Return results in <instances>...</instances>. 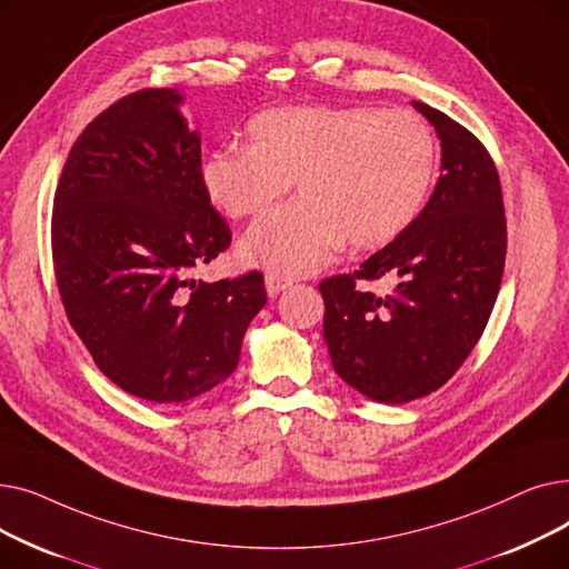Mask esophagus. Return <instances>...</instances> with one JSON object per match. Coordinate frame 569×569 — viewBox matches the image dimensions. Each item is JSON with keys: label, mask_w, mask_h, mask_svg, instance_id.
I'll return each mask as SVG.
<instances>
[{"label": "esophagus", "mask_w": 569, "mask_h": 569, "mask_svg": "<svg viewBox=\"0 0 569 569\" xmlns=\"http://www.w3.org/2000/svg\"><path fill=\"white\" fill-rule=\"evenodd\" d=\"M290 283H292V281H290L288 277H279V274H274V272L264 274V288H267V295H269V297H277V295H279L281 290H286Z\"/></svg>", "instance_id": "1"}]
</instances>
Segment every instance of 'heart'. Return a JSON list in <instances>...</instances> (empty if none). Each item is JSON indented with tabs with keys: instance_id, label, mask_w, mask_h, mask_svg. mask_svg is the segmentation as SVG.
Masks as SVG:
<instances>
[{
	"instance_id": "heart-1",
	"label": "heart",
	"mask_w": 569,
	"mask_h": 569,
	"mask_svg": "<svg viewBox=\"0 0 569 569\" xmlns=\"http://www.w3.org/2000/svg\"><path fill=\"white\" fill-rule=\"evenodd\" d=\"M436 140L410 110L373 106L272 108L249 122V147L228 144L200 168L204 193L230 219L262 214L292 182L302 193L256 221L242 258L279 277L330 262L348 242H395L422 212Z\"/></svg>"
}]
</instances>
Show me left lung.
I'll list each match as a JSON object with an SVG mask.
<instances>
[{
  "mask_svg": "<svg viewBox=\"0 0 569 569\" xmlns=\"http://www.w3.org/2000/svg\"><path fill=\"white\" fill-rule=\"evenodd\" d=\"M433 124L442 166L417 219L352 274L320 281L335 371L365 397L406 403L436 392L480 341L496 305L507 223L489 149L452 117L412 101ZM395 276L378 298L360 280Z\"/></svg>",
  "mask_w": 569,
  "mask_h": 569,
  "instance_id": "left-lung-1",
  "label": "left lung"
}]
</instances>
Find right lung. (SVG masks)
<instances>
[{"instance_id": "obj_1", "label": "right lung", "mask_w": 569, "mask_h": 569, "mask_svg": "<svg viewBox=\"0 0 569 569\" xmlns=\"http://www.w3.org/2000/svg\"><path fill=\"white\" fill-rule=\"evenodd\" d=\"M182 94L147 87L84 127L54 191L50 244L67 318L94 365L149 403L223 382L264 307L258 269L214 283L193 269L232 232L204 193Z\"/></svg>"}]
</instances>
